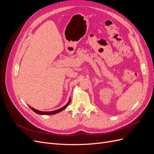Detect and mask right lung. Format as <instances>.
<instances>
[{"label":"right lung","mask_w":154,"mask_h":154,"mask_svg":"<svg viewBox=\"0 0 154 154\" xmlns=\"http://www.w3.org/2000/svg\"><path fill=\"white\" fill-rule=\"evenodd\" d=\"M70 102H71V97H70V98H69V101H68V102H67V103L66 105H64L63 107H62V108H60V109H57V110H56L49 111V112L38 110H36V109H34V108H32V107H31V106H29V105H28V106L30 107V109H31L32 111H34L35 113L38 114H39V115H53V114H57V113H58V112H61V111L63 110L64 109H66L67 108V106L69 105Z\"/></svg>","instance_id":"add662e5"}]
</instances>
